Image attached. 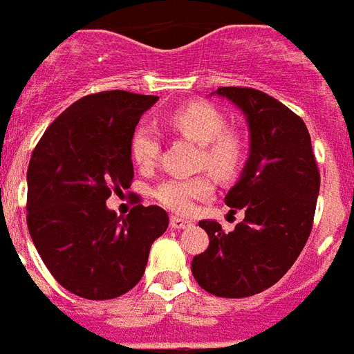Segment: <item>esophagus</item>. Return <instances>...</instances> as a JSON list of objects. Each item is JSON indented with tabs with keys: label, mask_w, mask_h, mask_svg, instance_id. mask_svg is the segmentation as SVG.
I'll list each match as a JSON object with an SVG mask.
<instances>
[{
	"label": "esophagus",
	"mask_w": 354,
	"mask_h": 354,
	"mask_svg": "<svg viewBox=\"0 0 354 354\" xmlns=\"http://www.w3.org/2000/svg\"><path fill=\"white\" fill-rule=\"evenodd\" d=\"M193 225V221H189V219H184V217H178V216H172L170 217V227L172 229H187V227H191Z\"/></svg>",
	"instance_id": "34e87169"
}]
</instances>
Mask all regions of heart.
Segmentation results:
<instances>
[{"instance_id": "1", "label": "heart", "mask_w": 354, "mask_h": 354, "mask_svg": "<svg viewBox=\"0 0 354 354\" xmlns=\"http://www.w3.org/2000/svg\"><path fill=\"white\" fill-rule=\"evenodd\" d=\"M170 129L201 144L198 161L203 167L219 176L230 180L240 172L245 157V146L236 131L225 129L227 118L219 109L208 103H191L170 112L167 118ZM161 138L153 127L142 125L131 137V157L142 170L157 163ZM214 193V180L210 174H197L189 178H169L157 185L153 195L167 210L187 214L195 201L208 198Z\"/></svg>"}]
</instances>
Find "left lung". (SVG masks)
Wrapping results in <instances>:
<instances>
[{
	"instance_id": "left-lung-1",
	"label": "left lung",
	"mask_w": 354,
	"mask_h": 354,
	"mask_svg": "<svg viewBox=\"0 0 354 354\" xmlns=\"http://www.w3.org/2000/svg\"><path fill=\"white\" fill-rule=\"evenodd\" d=\"M217 93L238 104L250 124L248 163L225 197L243 219L232 232L201 221L210 243L193 257L191 272L214 297H253L277 283L304 250L321 174L302 118L261 90L227 86Z\"/></svg>"
}]
</instances>
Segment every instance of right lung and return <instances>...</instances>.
<instances>
[{
	"label": "right lung",
	"mask_w": 354,
	"mask_h": 354,
	"mask_svg": "<svg viewBox=\"0 0 354 354\" xmlns=\"http://www.w3.org/2000/svg\"><path fill=\"white\" fill-rule=\"evenodd\" d=\"M156 95L91 93L52 122L28 167V229L46 268L77 297L111 300L140 281L153 240L169 227L159 206L120 219L106 198L133 182L131 137Z\"/></svg>",
	"instance_id": "add662e5"
}]
</instances>
